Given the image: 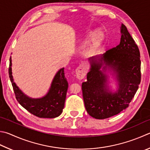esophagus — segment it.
<instances>
[{
  "label": "esophagus",
  "instance_id": "obj_1",
  "mask_svg": "<svg viewBox=\"0 0 150 150\" xmlns=\"http://www.w3.org/2000/svg\"><path fill=\"white\" fill-rule=\"evenodd\" d=\"M86 73V68L84 67L83 65H80L75 71L76 76L79 79H83L85 77Z\"/></svg>",
  "mask_w": 150,
  "mask_h": 150
}]
</instances>
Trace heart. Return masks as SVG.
<instances>
[{"mask_svg": "<svg viewBox=\"0 0 150 150\" xmlns=\"http://www.w3.org/2000/svg\"><path fill=\"white\" fill-rule=\"evenodd\" d=\"M103 40V34L98 31L93 35V37L86 48V53L89 55H93L100 50Z\"/></svg>", "mask_w": 150, "mask_h": 150, "instance_id": "1", "label": "heart"}]
</instances>
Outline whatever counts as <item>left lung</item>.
Segmentation results:
<instances>
[{
    "mask_svg": "<svg viewBox=\"0 0 150 150\" xmlns=\"http://www.w3.org/2000/svg\"><path fill=\"white\" fill-rule=\"evenodd\" d=\"M121 33L119 45L88 59L91 66L87 81L82 84V91L86 111L95 119L109 118L127 108L140 83L139 49L123 24ZM107 68L114 72L118 82L115 93L108 91L105 73Z\"/></svg>",
    "mask_w": 150,
    "mask_h": 150,
    "instance_id": "obj_1",
    "label": "left lung"
}]
</instances>
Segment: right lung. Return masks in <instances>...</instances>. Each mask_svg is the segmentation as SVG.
Returning <instances> with one entry per match:
<instances>
[{"label":"right lung","instance_id":"1","mask_svg":"<svg viewBox=\"0 0 150 150\" xmlns=\"http://www.w3.org/2000/svg\"><path fill=\"white\" fill-rule=\"evenodd\" d=\"M8 73L16 100L29 112L40 118H55L62 113L68 88L64 68H62L57 72L48 93L41 98L35 99L24 94L13 82L11 56Z\"/></svg>","mask_w":150,"mask_h":150}]
</instances>
